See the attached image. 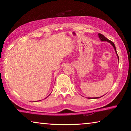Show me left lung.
I'll return each instance as SVG.
<instances>
[{
    "label": "left lung",
    "mask_w": 131,
    "mask_h": 131,
    "mask_svg": "<svg viewBox=\"0 0 131 131\" xmlns=\"http://www.w3.org/2000/svg\"><path fill=\"white\" fill-rule=\"evenodd\" d=\"M98 37H99V39H100L101 40V41H107L108 43H109L110 44H112V46H113V48H114V50H115V52H116V53L117 58H118V61H119V57H118V54H117V51H116V46H115L114 44L113 43V42H112V41H110V40H108V39H107V38H106V37H105V36H104L103 35H102V34H98ZM101 97H102V96H101ZM96 98H99V97H96Z\"/></svg>",
    "instance_id": "left-lung-1"
}]
</instances>
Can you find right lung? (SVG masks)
Returning <instances> with one entry per match:
<instances>
[{"mask_svg": "<svg viewBox=\"0 0 131 131\" xmlns=\"http://www.w3.org/2000/svg\"><path fill=\"white\" fill-rule=\"evenodd\" d=\"M49 95H48V96H49ZM48 96H47V97H48ZM40 101H41V100H40Z\"/></svg>", "mask_w": 131, "mask_h": 131, "instance_id": "add662e5", "label": "right lung"}]
</instances>
